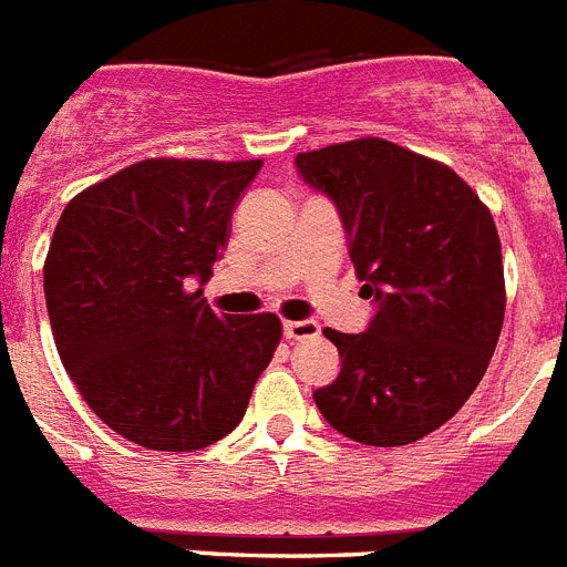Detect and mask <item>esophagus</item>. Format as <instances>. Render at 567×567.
Segmentation results:
<instances>
[{"mask_svg":"<svg viewBox=\"0 0 567 567\" xmlns=\"http://www.w3.org/2000/svg\"><path fill=\"white\" fill-rule=\"evenodd\" d=\"M318 332H321V327H318L316 321H287V323H284V336H287L289 341H303V338H316Z\"/></svg>","mask_w":567,"mask_h":567,"instance_id":"34e87169","label":"esophagus"}]
</instances>
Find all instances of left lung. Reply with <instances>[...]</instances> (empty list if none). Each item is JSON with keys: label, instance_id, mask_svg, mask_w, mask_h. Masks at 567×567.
Segmentation results:
<instances>
[{"label": "left lung", "instance_id": "left-lung-1", "mask_svg": "<svg viewBox=\"0 0 567 567\" xmlns=\"http://www.w3.org/2000/svg\"><path fill=\"white\" fill-rule=\"evenodd\" d=\"M336 200L361 295L379 312L361 336L323 330L341 372L316 390L323 419L352 442L401 447L462 410L505 321L499 231L485 203L444 163L381 137L295 159Z\"/></svg>", "mask_w": 567, "mask_h": 567}]
</instances>
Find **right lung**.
Instances as JSON below:
<instances>
[{"instance_id":"add662e5","label":"right lung","mask_w":567,"mask_h":567,"mask_svg":"<svg viewBox=\"0 0 567 567\" xmlns=\"http://www.w3.org/2000/svg\"><path fill=\"white\" fill-rule=\"evenodd\" d=\"M260 166L140 159L82 188L53 229L45 303L56 352L100 422L140 447L220 442L278 350L275 312L224 316L195 289Z\"/></svg>"}]
</instances>
